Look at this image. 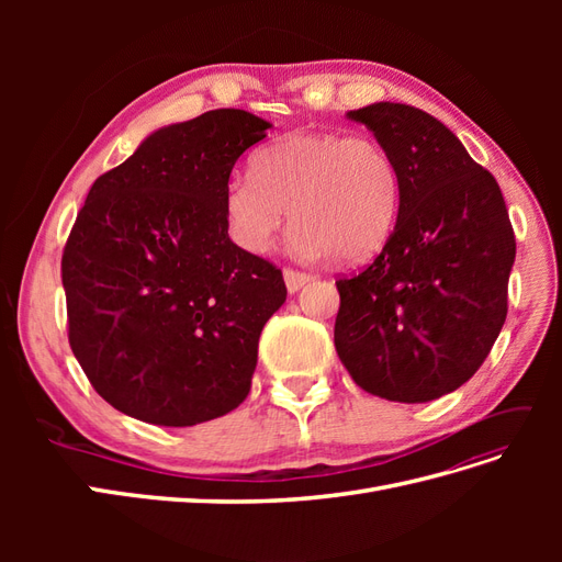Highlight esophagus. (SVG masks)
I'll use <instances>...</instances> for the list:
<instances>
[{
  "instance_id": "1",
  "label": "esophagus",
  "mask_w": 562,
  "mask_h": 562,
  "mask_svg": "<svg viewBox=\"0 0 562 562\" xmlns=\"http://www.w3.org/2000/svg\"><path fill=\"white\" fill-rule=\"evenodd\" d=\"M283 281H285L288 293H297L304 283H310V281H312V277H310V274H304V271H297V269L285 267V269H283Z\"/></svg>"
}]
</instances>
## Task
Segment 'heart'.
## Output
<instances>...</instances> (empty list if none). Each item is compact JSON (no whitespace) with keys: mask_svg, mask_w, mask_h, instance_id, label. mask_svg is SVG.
I'll return each instance as SVG.
<instances>
[{"mask_svg":"<svg viewBox=\"0 0 562 562\" xmlns=\"http://www.w3.org/2000/svg\"><path fill=\"white\" fill-rule=\"evenodd\" d=\"M398 206L401 176L389 151L368 135L333 131L285 135L255 157L252 176L225 187L229 234L250 252L271 246L291 209L297 252L361 262L386 244Z\"/></svg>","mask_w":562,"mask_h":562,"instance_id":"obj_1","label":"heart"}]
</instances>
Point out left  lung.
Wrapping results in <instances>:
<instances>
[{
	"label": "left lung",
	"mask_w": 562,
	"mask_h": 562,
	"mask_svg": "<svg viewBox=\"0 0 562 562\" xmlns=\"http://www.w3.org/2000/svg\"><path fill=\"white\" fill-rule=\"evenodd\" d=\"M401 176L396 227L337 279L335 349L368 394L427 403L473 378L506 321L516 236L497 180L436 116L401 103L347 114Z\"/></svg>",
	"instance_id": "left-lung-1"
}]
</instances>
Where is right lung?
Listing matches in <instances>:
<instances>
[{"instance_id":"add662e5","label":"right lung","mask_w":562,"mask_h":562,"mask_svg":"<svg viewBox=\"0 0 562 562\" xmlns=\"http://www.w3.org/2000/svg\"><path fill=\"white\" fill-rule=\"evenodd\" d=\"M269 126L244 110L164 126L83 201L63 250L67 337L119 413L194 427L248 396L285 283L229 239L225 187Z\"/></svg>"}]
</instances>
